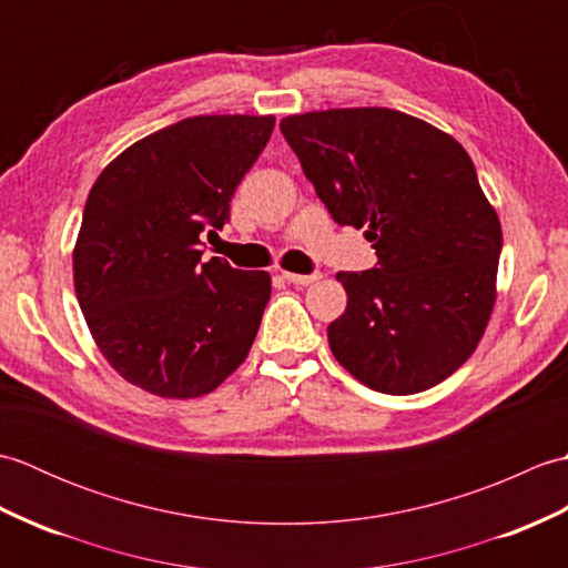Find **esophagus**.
Masks as SVG:
<instances>
[{"label":"esophagus","mask_w":568,"mask_h":568,"mask_svg":"<svg viewBox=\"0 0 568 568\" xmlns=\"http://www.w3.org/2000/svg\"><path fill=\"white\" fill-rule=\"evenodd\" d=\"M283 277L287 283L293 285H312L315 281H320V273H312V275H300V273H283Z\"/></svg>","instance_id":"esophagus-1"}]
</instances>
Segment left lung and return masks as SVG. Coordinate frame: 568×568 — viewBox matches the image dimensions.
I'll return each mask as SVG.
<instances>
[{
	"instance_id": "obj_1",
	"label": "left lung",
	"mask_w": 568,
	"mask_h": 568,
	"mask_svg": "<svg viewBox=\"0 0 568 568\" xmlns=\"http://www.w3.org/2000/svg\"><path fill=\"white\" fill-rule=\"evenodd\" d=\"M281 131L332 220L366 226L378 256L336 273L348 303L327 327L334 358L388 395L449 378L488 327L503 246L462 143L385 106L293 114Z\"/></svg>"
}]
</instances>
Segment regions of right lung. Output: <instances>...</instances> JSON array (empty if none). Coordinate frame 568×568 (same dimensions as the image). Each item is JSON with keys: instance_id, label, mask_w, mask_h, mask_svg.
Instances as JSON below:
<instances>
[{"instance_id": "add662e5", "label": "right lung", "mask_w": 568, "mask_h": 568, "mask_svg": "<svg viewBox=\"0 0 568 568\" xmlns=\"http://www.w3.org/2000/svg\"><path fill=\"white\" fill-rule=\"evenodd\" d=\"M275 116L183 119L131 143L94 180L72 281L94 344L136 388L187 400L244 364L271 297L265 271L202 263Z\"/></svg>"}]
</instances>
